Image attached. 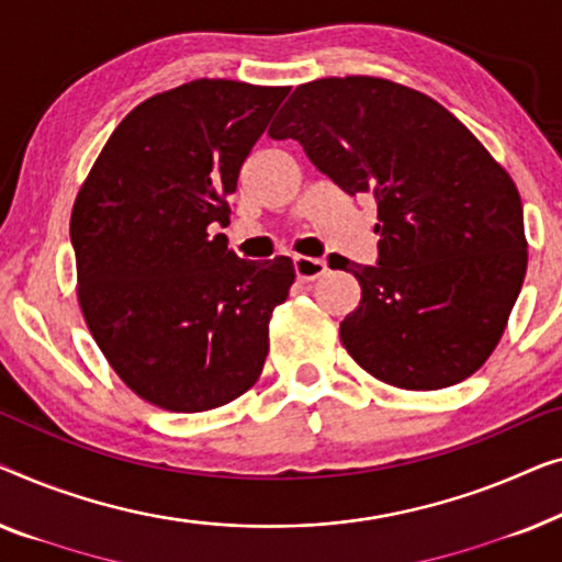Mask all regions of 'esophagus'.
Returning a JSON list of instances; mask_svg holds the SVG:
<instances>
[{
    "mask_svg": "<svg viewBox=\"0 0 562 562\" xmlns=\"http://www.w3.org/2000/svg\"><path fill=\"white\" fill-rule=\"evenodd\" d=\"M292 262H295V274H297V280H303V282H313V280H318V278H323V274H326V270H328L326 259L295 257V259H292Z\"/></svg>",
    "mask_w": 562,
    "mask_h": 562,
    "instance_id": "34e87169",
    "label": "esophagus"
}]
</instances>
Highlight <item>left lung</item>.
<instances>
[{
    "instance_id": "left-lung-1",
    "label": "left lung",
    "mask_w": 562,
    "mask_h": 562,
    "mask_svg": "<svg viewBox=\"0 0 562 562\" xmlns=\"http://www.w3.org/2000/svg\"><path fill=\"white\" fill-rule=\"evenodd\" d=\"M349 195L376 199L379 262L341 344L379 382L442 390L484 367L527 272L515 180L446 106L374 76L297 86L270 126Z\"/></svg>"
}]
</instances>
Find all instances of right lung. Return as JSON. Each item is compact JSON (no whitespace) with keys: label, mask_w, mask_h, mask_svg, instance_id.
Masks as SVG:
<instances>
[{"label":"right lung","mask_w":562,"mask_h":562,"mask_svg":"<svg viewBox=\"0 0 562 562\" xmlns=\"http://www.w3.org/2000/svg\"><path fill=\"white\" fill-rule=\"evenodd\" d=\"M290 86L199 78L124 116L70 213L78 305L109 367L149 405L205 413L251 390L290 257L247 262L209 234Z\"/></svg>","instance_id":"add662e5"}]
</instances>
